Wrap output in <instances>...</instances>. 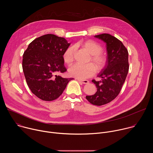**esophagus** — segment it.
<instances>
[{"label": "esophagus", "instance_id": "esophagus-1", "mask_svg": "<svg viewBox=\"0 0 153 153\" xmlns=\"http://www.w3.org/2000/svg\"><path fill=\"white\" fill-rule=\"evenodd\" d=\"M78 80H79V82H82V83H83V84H87V83H89V81L87 80H80V79H79Z\"/></svg>", "mask_w": 153, "mask_h": 153}]
</instances>
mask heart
<instances>
[{"label":"heart","mask_w":153,"mask_h":153,"mask_svg":"<svg viewBox=\"0 0 153 153\" xmlns=\"http://www.w3.org/2000/svg\"><path fill=\"white\" fill-rule=\"evenodd\" d=\"M77 46L81 47L88 51L91 55V60L98 70L102 69L106 64V57L101 53L102 47L97 42L86 40L77 43ZM75 48L73 46L65 50L63 54V60L67 64L71 63L74 60ZM96 71V68L93 63L74 64L69 68L68 73L70 76L80 80L88 79L93 76Z\"/></svg>","instance_id":"heart-1"}]
</instances>
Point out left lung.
Returning a JSON list of instances; mask_svg holds the SVG:
<instances>
[{
    "label": "left lung",
    "mask_w": 153,
    "mask_h": 153,
    "mask_svg": "<svg viewBox=\"0 0 153 153\" xmlns=\"http://www.w3.org/2000/svg\"><path fill=\"white\" fill-rule=\"evenodd\" d=\"M94 37L106 43L107 57L106 65L98 74L101 80L92 82L97 87V92L86 96L90 103L101 106L113 100L120 93L129 70L128 52L122 42L109 34H101Z\"/></svg>",
    "instance_id": "obj_1"
}]
</instances>
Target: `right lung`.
<instances>
[{
  "instance_id": "1",
  "label": "right lung",
  "mask_w": 153,
  "mask_h": 153,
  "mask_svg": "<svg viewBox=\"0 0 153 153\" xmlns=\"http://www.w3.org/2000/svg\"><path fill=\"white\" fill-rule=\"evenodd\" d=\"M70 45L65 38L48 34L35 39L24 51L25 77L31 92L40 99L52 101L57 99L73 79L56 75L67 71L63 54Z\"/></svg>"
}]
</instances>
